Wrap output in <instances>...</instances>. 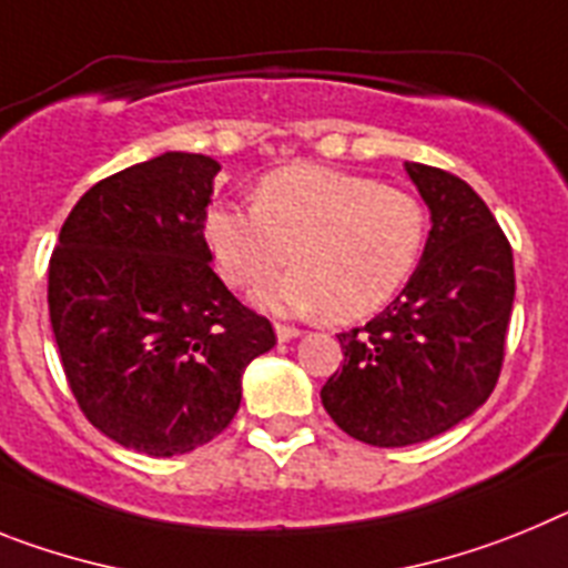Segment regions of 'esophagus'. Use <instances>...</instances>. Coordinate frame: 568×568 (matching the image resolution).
Returning <instances> with one entry per match:
<instances>
[{"label": "esophagus", "mask_w": 568, "mask_h": 568, "mask_svg": "<svg viewBox=\"0 0 568 568\" xmlns=\"http://www.w3.org/2000/svg\"><path fill=\"white\" fill-rule=\"evenodd\" d=\"M300 328L297 325H285V323H277V337L283 339V343H288V339H294V337H300Z\"/></svg>", "instance_id": "34e87169"}]
</instances>
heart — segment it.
Instances as JSON below:
<instances>
[{
    "instance_id": "1",
    "label": "heart",
    "mask_w": 568,
    "mask_h": 568,
    "mask_svg": "<svg viewBox=\"0 0 568 568\" xmlns=\"http://www.w3.org/2000/svg\"><path fill=\"white\" fill-rule=\"evenodd\" d=\"M202 236L236 288H254L288 260L297 265L254 294L271 312L323 308L334 323H357L386 308L414 274L426 209L397 185L297 162L256 182L254 209L211 205Z\"/></svg>"
}]
</instances>
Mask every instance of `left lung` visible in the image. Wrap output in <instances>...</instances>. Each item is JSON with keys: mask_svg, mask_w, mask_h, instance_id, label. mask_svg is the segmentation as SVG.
<instances>
[{"mask_svg": "<svg viewBox=\"0 0 568 568\" xmlns=\"http://www.w3.org/2000/svg\"><path fill=\"white\" fill-rule=\"evenodd\" d=\"M432 211L426 251L400 297L337 334L343 363L320 397L348 437L400 448L480 408L506 357L515 260L489 205L460 176L406 162Z\"/></svg>", "mask_w": 568, "mask_h": 568, "instance_id": "obj_1", "label": "left lung"}]
</instances>
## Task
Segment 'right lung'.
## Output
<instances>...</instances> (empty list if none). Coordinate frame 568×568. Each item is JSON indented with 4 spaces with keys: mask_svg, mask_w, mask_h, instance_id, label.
<instances>
[{
    "mask_svg": "<svg viewBox=\"0 0 568 568\" xmlns=\"http://www.w3.org/2000/svg\"><path fill=\"white\" fill-rule=\"evenodd\" d=\"M220 171L168 151L79 196L48 265V312L79 408L140 455L223 434L243 372L277 337L211 268L202 220Z\"/></svg>",
    "mask_w": 568,
    "mask_h": 568,
    "instance_id": "add662e5",
    "label": "right lung"
}]
</instances>
